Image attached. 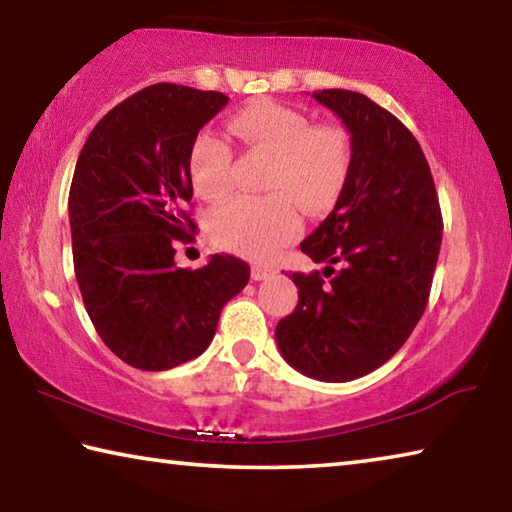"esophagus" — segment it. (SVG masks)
Returning <instances> with one entry per match:
<instances>
[{"label":"esophagus","mask_w":512,"mask_h":512,"mask_svg":"<svg viewBox=\"0 0 512 512\" xmlns=\"http://www.w3.org/2000/svg\"><path fill=\"white\" fill-rule=\"evenodd\" d=\"M273 275V268H268V266H259V264H255L253 268H250V277H253L255 282H259V280H266V277H271Z\"/></svg>","instance_id":"34e87169"}]
</instances>
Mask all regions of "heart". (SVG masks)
<instances>
[{
	"instance_id": "obj_1",
	"label": "heart",
	"mask_w": 512,
	"mask_h": 512,
	"mask_svg": "<svg viewBox=\"0 0 512 512\" xmlns=\"http://www.w3.org/2000/svg\"><path fill=\"white\" fill-rule=\"evenodd\" d=\"M232 131L273 164L264 176L268 196H239L216 207L210 235L225 250L268 259L300 232L302 210L329 212L339 203L352 173V140L343 126L314 124L307 112L275 101H257L232 117ZM189 176L196 192L221 198L232 187V149L203 131L189 146Z\"/></svg>"
}]
</instances>
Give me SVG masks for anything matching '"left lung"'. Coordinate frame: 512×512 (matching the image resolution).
<instances>
[{"mask_svg": "<svg viewBox=\"0 0 512 512\" xmlns=\"http://www.w3.org/2000/svg\"><path fill=\"white\" fill-rule=\"evenodd\" d=\"M352 140V173L339 203L302 241L314 262L342 271L289 275L293 314L275 327L282 357L318 381H352L393 357L429 302L443 241L436 185L418 140L400 119L350 90L311 94Z\"/></svg>", "mask_w": 512, "mask_h": 512, "instance_id": "1", "label": "left lung"}]
</instances>
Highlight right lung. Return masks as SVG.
<instances>
[{
	"mask_svg": "<svg viewBox=\"0 0 512 512\" xmlns=\"http://www.w3.org/2000/svg\"><path fill=\"white\" fill-rule=\"evenodd\" d=\"M228 97L155 83L103 117L69 187L74 273L101 341L128 366L169 370L212 343L221 309L250 266L212 255L196 271L173 262L192 241L189 146Z\"/></svg>",
	"mask_w": 512,
	"mask_h": 512,
	"instance_id": "1",
	"label": "right lung"
}]
</instances>
